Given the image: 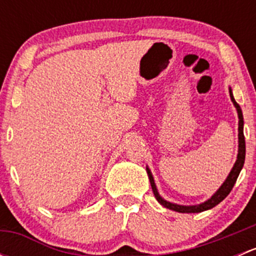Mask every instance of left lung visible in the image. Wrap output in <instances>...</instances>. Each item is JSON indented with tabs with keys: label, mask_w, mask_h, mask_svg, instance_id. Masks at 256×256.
Here are the masks:
<instances>
[{
	"label": "left lung",
	"mask_w": 256,
	"mask_h": 256,
	"mask_svg": "<svg viewBox=\"0 0 256 256\" xmlns=\"http://www.w3.org/2000/svg\"><path fill=\"white\" fill-rule=\"evenodd\" d=\"M229 94H230L232 102H233L234 106H236V112H238V118H239L238 157H236V164H234L233 168H232L230 174H229V176L226 177V180H224L223 184L219 187V190H216V192L214 193V194L212 196V197L209 198L208 200H206L204 203H200V204H197V206H180V204H174V203H171V202H167V200H164V198L160 196L158 190H157V188H156V184H154V176H152V174H151V171H150L148 167H146V171H147V174H148L150 183H151V187H152V190H154V197H156V200H158L160 204H162L164 207L171 209V210L178 212V213H200V212L208 210V209H212L213 207H216V204H219V203H220L222 200H223L224 198H226V196L230 193V190H233L234 184H236V178H238L240 171H242V166H244V161H245V138H244V131H242L244 120H242V109H240L239 104L236 102V99H234L233 92H232L230 88H229Z\"/></svg>",
	"instance_id": "left-lung-1"
}]
</instances>
